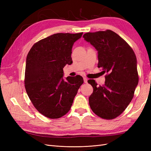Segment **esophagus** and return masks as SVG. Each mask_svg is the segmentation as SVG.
<instances>
[{"label": "esophagus", "mask_w": 151, "mask_h": 151, "mask_svg": "<svg viewBox=\"0 0 151 151\" xmlns=\"http://www.w3.org/2000/svg\"><path fill=\"white\" fill-rule=\"evenodd\" d=\"M88 78H86V77H84V82L85 83H88Z\"/></svg>", "instance_id": "esophagus-1"}]
</instances>
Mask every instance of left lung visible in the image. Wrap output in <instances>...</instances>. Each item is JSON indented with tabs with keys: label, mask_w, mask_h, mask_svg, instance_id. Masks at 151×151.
Returning a JSON list of instances; mask_svg holds the SVG:
<instances>
[{
	"label": "left lung",
	"mask_w": 151,
	"mask_h": 151,
	"mask_svg": "<svg viewBox=\"0 0 151 151\" xmlns=\"http://www.w3.org/2000/svg\"><path fill=\"white\" fill-rule=\"evenodd\" d=\"M83 38L97 50L98 67L107 73L103 86L88 80L93 88L89 106L98 116L113 119L127 108L138 85L135 54L124 40L111 30L87 33Z\"/></svg>",
	"instance_id": "8db88e82"
}]
</instances>
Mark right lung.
<instances>
[{"label": "right lung", "instance_id": "add662e5", "mask_svg": "<svg viewBox=\"0 0 151 151\" xmlns=\"http://www.w3.org/2000/svg\"><path fill=\"white\" fill-rule=\"evenodd\" d=\"M83 34H54L34 44L27 55L26 93L36 109L47 118L55 119L67 113L84 83L79 75L63 77V68L72 63L73 45Z\"/></svg>", "mask_w": 151, "mask_h": 151}]
</instances>
